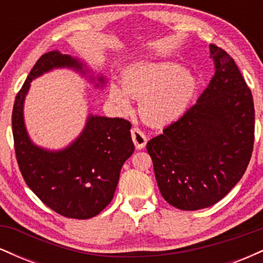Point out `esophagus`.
<instances>
[{"mask_svg": "<svg viewBox=\"0 0 263 263\" xmlns=\"http://www.w3.org/2000/svg\"><path fill=\"white\" fill-rule=\"evenodd\" d=\"M131 136H132V141H134L135 146L137 147L138 149H142L147 143V137L146 135L143 134L141 128L138 127H134L131 129Z\"/></svg>", "mask_w": 263, "mask_h": 263, "instance_id": "34e87169", "label": "esophagus"}]
</instances>
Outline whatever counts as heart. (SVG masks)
I'll use <instances>...</instances> for the list:
<instances>
[{
    "label": "heart",
    "instance_id": "heart-1",
    "mask_svg": "<svg viewBox=\"0 0 263 263\" xmlns=\"http://www.w3.org/2000/svg\"><path fill=\"white\" fill-rule=\"evenodd\" d=\"M121 86H110V100L123 112L141 100L142 119L153 126H167L186 112L198 87V79L173 62L137 63L123 71Z\"/></svg>",
    "mask_w": 263,
    "mask_h": 263
}]
</instances>
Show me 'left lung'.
Masks as SVG:
<instances>
[{
	"mask_svg": "<svg viewBox=\"0 0 263 263\" xmlns=\"http://www.w3.org/2000/svg\"><path fill=\"white\" fill-rule=\"evenodd\" d=\"M215 74L197 104L147 143L164 200L180 210L216 204L245 173L255 141L251 90L236 63L210 44Z\"/></svg>",
	"mask_w": 263,
	"mask_h": 263,
	"instance_id": "8db88e82",
	"label": "left lung"
}]
</instances>
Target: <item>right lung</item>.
<instances>
[{
    "instance_id": "1",
    "label": "right lung",
    "mask_w": 263,
    "mask_h": 263,
    "mask_svg": "<svg viewBox=\"0 0 263 263\" xmlns=\"http://www.w3.org/2000/svg\"><path fill=\"white\" fill-rule=\"evenodd\" d=\"M90 73L79 59L58 50L43 54L17 93L12 111L14 151L25 182L50 209L71 219H90L112 200L120 172L135 151L131 123L119 117L89 115L83 132L65 148H42L29 138L23 105L32 80L53 69ZM95 83L93 75L89 77ZM96 86H104L99 75Z\"/></svg>"
}]
</instances>
